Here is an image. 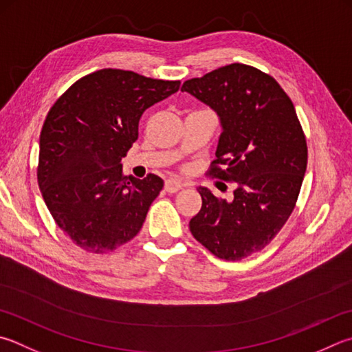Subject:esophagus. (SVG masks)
Wrapping results in <instances>:
<instances>
[{
    "instance_id": "34e87169",
    "label": "esophagus",
    "mask_w": 352,
    "mask_h": 352,
    "mask_svg": "<svg viewBox=\"0 0 352 352\" xmlns=\"http://www.w3.org/2000/svg\"><path fill=\"white\" fill-rule=\"evenodd\" d=\"M183 188V183H180L178 180H174V178H169V180H166L164 183V189L168 190L169 194H174L177 190H180Z\"/></svg>"
}]
</instances>
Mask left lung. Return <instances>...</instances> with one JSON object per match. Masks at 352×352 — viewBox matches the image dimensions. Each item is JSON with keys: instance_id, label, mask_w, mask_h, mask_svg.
Here are the masks:
<instances>
[{"instance_id": "left-lung-1", "label": "left lung", "mask_w": 352, "mask_h": 352, "mask_svg": "<svg viewBox=\"0 0 352 352\" xmlns=\"http://www.w3.org/2000/svg\"><path fill=\"white\" fill-rule=\"evenodd\" d=\"M220 117L221 135L209 175L235 183L234 198L198 188L194 239L215 257L235 261L271 243L289 219L308 164V146L282 86L248 65H228L183 82Z\"/></svg>"}]
</instances>
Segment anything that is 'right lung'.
<instances>
[{"label": "right lung", "instance_id": "1", "mask_svg": "<svg viewBox=\"0 0 352 352\" xmlns=\"http://www.w3.org/2000/svg\"><path fill=\"white\" fill-rule=\"evenodd\" d=\"M180 81L101 69L75 81L50 107L40 135L38 186L58 228L92 254L140 232L164 182L123 175L121 158L138 138L143 112Z\"/></svg>", "mask_w": 352, "mask_h": 352}]
</instances>
